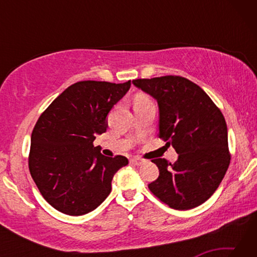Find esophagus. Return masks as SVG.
I'll use <instances>...</instances> for the list:
<instances>
[{
	"label": "esophagus",
	"instance_id": "1",
	"mask_svg": "<svg viewBox=\"0 0 257 257\" xmlns=\"http://www.w3.org/2000/svg\"><path fill=\"white\" fill-rule=\"evenodd\" d=\"M130 163H133L135 165H142L143 163H144V161L139 158H133L132 160H130Z\"/></svg>",
	"mask_w": 257,
	"mask_h": 257
}]
</instances>
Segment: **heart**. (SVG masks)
<instances>
[{
    "mask_svg": "<svg viewBox=\"0 0 257 257\" xmlns=\"http://www.w3.org/2000/svg\"><path fill=\"white\" fill-rule=\"evenodd\" d=\"M147 102H151L149 97L145 96V95H138L135 98V104H142V103H147Z\"/></svg>",
    "mask_w": 257,
    "mask_h": 257,
    "instance_id": "1",
    "label": "heart"
}]
</instances>
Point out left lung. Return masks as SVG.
<instances>
[{
	"label": "left lung",
	"instance_id": "obj_1",
	"mask_svg": "<svg viewBox=\"0 0 257 257\" xmlns=\"http://www.w3.org/2000/svg\"><path fill=\"white\" fill-rule=\"evenodd\" d=\"M133 84L159 105V137L179 156L155 159L160 175L149 185L160 201L190 210L210 198L230 163L228 129L220 108L198 85L180 76L136 79Z\"/></svg>",
	"mask_w": 257,
	"mask_h": 257
}]
</instances>
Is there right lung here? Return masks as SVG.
Here are the masks:
<instances>
[{"label": "right lung", "mask_w": 257, "mask_h": 257, "mask_svg": "<svg viewBox=\"0 0 257 257\" xmlns=\"http://www.w3.org/2000/svg\"><path fill=\"white\" fill-rule=\"evenodd\" d=\"M85 80L69 86L42 113L32 134L29 171L45 201L68 215L96 208L111 193L113 176L128 164L106 158L93 143L106 132L107 114L130 88Z\"/></svg>", "instance_id": "obj_1"}]
</instances>
